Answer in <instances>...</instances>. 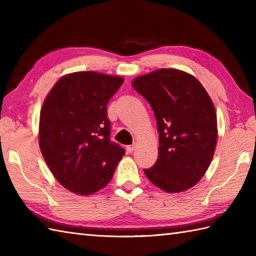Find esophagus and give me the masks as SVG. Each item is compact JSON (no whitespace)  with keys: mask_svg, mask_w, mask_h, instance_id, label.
I'll return each mask as SVG.
<instances>
[{"mask_svg":"<svg viewBox=\"0 0 256 256\" xmlns=\"http://www.w3.org/2000/svg\"><path fill=\"white\" fill-rule=\"evenodd\" d=\"M134 148H135V144L128 145L126 146V152H128V153H132V152L134 150Z\"/></svg>","mask_w":256,"mask_h":256,"instance_id":"esophagus-1","label":"esophagus"}]
</instances>
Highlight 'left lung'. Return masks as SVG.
Returning <instances> with one entry per match:
<instances>
[{
	"label": "left lung",
	"mask_w": 256,
	"mask_h": 256,
	"mask_svg": "<svg viewBox=\"0 0 256 256\" xmlns=\"http://www.w3.org/2000/svg\"><path fill=\"white\" fill-rule=\"evenodd\" d=\"M132 86L153 108L160 133L158 158L144 170L146 177L166 192H186L204 177L214 154V102L197 78L178 69L138 76Z\"/></svg>",
	"instance_id": "obj_1"
}]
</instances>
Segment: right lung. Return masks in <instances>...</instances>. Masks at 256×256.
<instances>
[{
    "label": "right lung",
    "instance_id": "1",
    "mask_svg": "<svg viewBox=\"0 0 256 256\" xmlns=\"http://www.w3.org/2000/svg\"><path fill=\"white\" fill-rule=\"evenodd\" d=\"M123 81L96 72L68 74L42 103L40 148L52 175L69 192L81 196L99 192L125 154L110 142L106 116L108 102Z\"/></svg>",
    "mask_w": 256,
    "mask_h": 256
}]
</instances>
